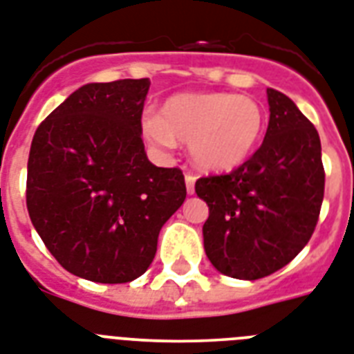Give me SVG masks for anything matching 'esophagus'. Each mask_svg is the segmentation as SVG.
<instances>
[{
	"label": "esophagus",
	"mask_w": 354,
	"mask_h": 354,
	"mask_svg": "<svg viewBox=\"0 0 354 354\" xmlns=\"http://www.w3.org/2000/svg\"><path fill=\"white\" fill-rule=\"evenodd\" d=\"M195 180H197V177L192 174H188L186 177H184V183H186V192H188L189 195L195 194Z\"/></svg>",
	"instance_id": "obj_1"
}]
</instances>
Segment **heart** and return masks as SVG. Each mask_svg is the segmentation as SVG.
I'll return each instance as SVG.
<instances>
[{
  "label": "heart",
  "instance_id": "b5f03b06",
  "mask_svg": "<svg viewBox=\"0 0 354 354\" xmlns=\"http://www.w3.org/2000/svg\"><path fill=\"white\" fill-rule=\"evenodd\" d=\"M262 104L250 95L230 92H194L171 95L159 118L142 121L145 136L160 148L188 141L194 165L204 171H230L241 166L264 130Z\"/></svg>",
  "mask_w": 354,
  "mask_h": 354
}]
</instances>
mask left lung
<instances>
[{
	"label": "left lung",
	"mask_w": 354,
	"mask_h": 354,
	"mask_svg": "<svg viewBox=\"0 0 354 354\" xmlns=\"http://www.w3.org/2000/svg\"><path fill=\"white\" fill-rule=\"evenodd\" d=\"M264 142L227 175L203 177L195 194L208 204L204 251L223 275L257 280L279 271L311 239L324 201L317 128L279 90L268 88Z\"/></svg>",
	"instance_id": "8db88e82"
}]
</instances>
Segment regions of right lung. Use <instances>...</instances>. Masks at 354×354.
<instances>
[{"mask_svg":"<svg viewBox=\"0 0 354 354\" xmlns=\"http://www.w3.org/2000/svg\"><path fill=\"white\" fill-rule=\"evenodd\" d=\"M148 88L150 79L84 84L32 139L28 215L55 261L81 279L122 284L141 277L160 227L186 198L183 171L146 157Z\"/></svg>","mask_w":354,"mask_h":354,"instance_id":"right-lung-1","label":"right lung"}]
</instances>
